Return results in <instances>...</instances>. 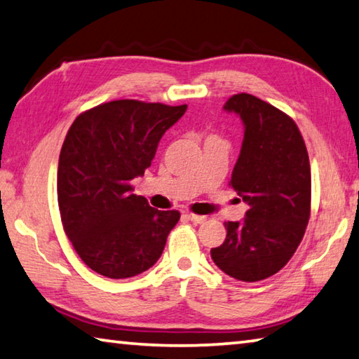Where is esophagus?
Segmentation results:
<instances>
[{"instance_id": "esophagus-1", "label": "esophagus", "mask_w": 359, "mask_h": 359, "mask_svg": "<svg viewBox=\"0 0 359 359\" xmlns=\"http://www.w3.org/2000/svg\"><path fill=\"white\" fill-rule=\"evenodd\" d=\"M188 220L190 222H193V223H196V224H199V223H204L205 222V217H203V215H194V214H187L185 215Z\"/></svg>"}]
</instances>
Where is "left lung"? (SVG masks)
Listing matches in <instances>:
<instances>
[{"instance_id": "left-lung-1", "label": "left lung", "mask_w": 359, "mask_h": 359, "mask_svg": "<svg viewBox=\"0 0 359 359\" xmlns=\"http://www.w3.org/2000/svg\"><path fill=\"white\" fill-rule=\"evenodd\" d=\"M223 109L244 123L229 185L248 210L242 222L224 223L226 239L210 257L229 277L258 282L280 271L304 238L311 217V163L293 118L269 102L239 93Z\"/></svg>"}]
</instances>
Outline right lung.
<instances>
[{"label": "right lung", "instance_id": "1", "mask_svg": "<svg viewBox=\"0 0 359 359\" xmlns=\"http://www.w3.org/2000/svg\"><path fill=\"white\" fill-rule=\"evenodd\" d=\"M184 106L117 100L79 115L58 160L57 193L65 233L98 274L128 278L161 257L177 210H156L131 180L151 165L163 135Z\"/></svg>", "mask_w": 359, "mask_h": 359}]
</instances>
